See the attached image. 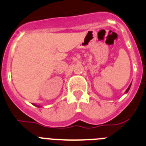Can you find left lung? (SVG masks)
Segmentation results:
<instances>
[{
    "label": "left lung",
    "instance_id": "1",
    "mask_svg": "<svg viewBox=\"0 0 146 146\" xmlns=\"http://www.w3.org/2000/svg\"><path fill=\"white\" fill-rule=\"evenodd\" d=\"M130 87H131V85H130V86H129V88H127V90H126V93H127V92H128V91H129V88H130Z\"/></svg>",
    "mask_w": 146,
    "mask_h": 146
}]
</instances>
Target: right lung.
<instances>
[{"label":"right lung","mask_w":146,"mask_h":146,"mask_svg":"<svg viewBox=\"0 0 146 146\" xmlns=\"http://www.w3.org/2000/svg\"><path fill=\"white\" fill-rule=\"evenodd\" d=\"M34 105H35V104H34ZM37 107H38V108H39L40 106H38V105H37Z\"/></svg>","instance_id":"1"}]
</instances>
